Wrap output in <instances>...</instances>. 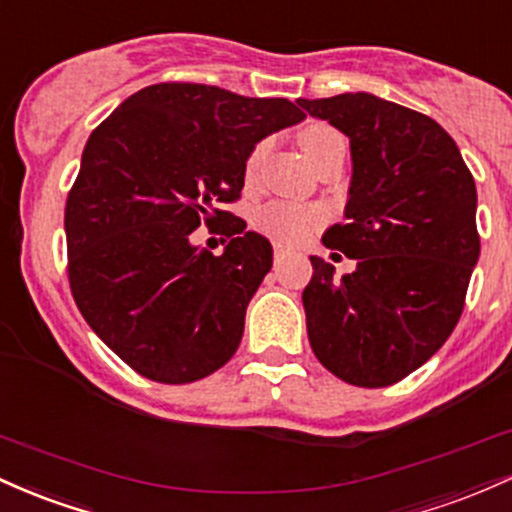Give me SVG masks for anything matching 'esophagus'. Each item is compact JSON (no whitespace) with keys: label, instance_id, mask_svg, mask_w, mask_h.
Listing matches in <instances>:
<instances>
[{"label":"esophagus","instance_id":"1","mask_svg":"<svg viewBox=\"0 0 512 512\" xmlns=\"http://www.w3.org/2000/svg\"><path fill=\"white\" fill-rule=\"evenodd\" d=\"M287 254H290V251H287L283 244H273V256H275V263L283 261V258H285Z\"/></svg>","mask_w":512,"mask_h":512}]
</instances>
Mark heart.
<instances>
[{
    "label": "heart",
    "instance_id": "b5f03b06",
    "mask_svg": "<svg viewBox=\"0 0 512 512\" xmlns=\"http://www.w3.org/2000/svg\"><path fill=\"white\" fill-rule=\"evenodd\" d=\"M336 145H346V140H343L341 132L333 130L331 125L312 123L300 132V147L312 164H317L319 159ZM263 152H266V145H256L254 152L249 154V162H246V176H249V179L254 176ZM254 225L258 232L280 241V244H300V241L307 239L314 229L324 225V210L273 200V203H266L263 208H258L254 215Z\"/></svg>",
    "mask_w": 512,
    "mask_h": 512
}]
</instances>
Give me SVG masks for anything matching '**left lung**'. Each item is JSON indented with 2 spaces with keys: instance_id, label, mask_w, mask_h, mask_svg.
Segmentation results:
<instances>
[{
  "instance_id": "1",
  "label": "left lung",
  "mask_w": 512,
  "mask_h": 512,
  "mask_svg": "<svg viewBox=\"0 0 512 512\" xmlns=\"http://www.w3.org/2000/svg\"><path fill=\"white\" fill-rule=\"evenodd\" d=\"M350 137L346 222L326 249L358 261L336 278L312 256L302 302L314 355L338 380L389 387L418 370L457 326L479 261L476 186L433 118L365 94L297 99Z\"/></svg>"
}]
</instances>
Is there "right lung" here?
<instances>
[{
    "label": "right lung",
    "instance_id": "obj_1",
    "mask_svg": "<svg viewBox=\"0 0 512 512\" xmlns=\"http://www.w3.org/2000/svg\"><path fill=\"white\" fill-rule=\"evenodd\" d=\"M300 120L287 99L164 82L86 140L65 205L67 278L86 324L142 377L188 384L237 353L273 246L222 205L239 200L256 142ZM200 224L230 239L220 257L192 244Z\"/></svg>",
    "mask_w": 512,
    "mask_h": 512
}]
</instances>
